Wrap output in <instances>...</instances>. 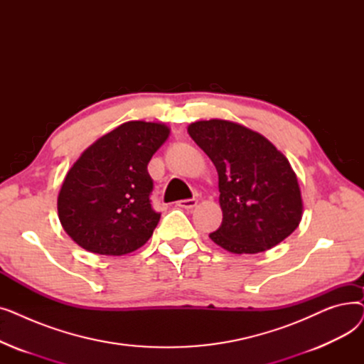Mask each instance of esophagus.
<instances>
[{
    "label": "esophagus",
    "mask_w": 364,
    "mask_h": 364,
    "mask_svg": "<svg viewBox=\"0 0 364 364\" xmlns=\"http://www.w3.org/2000/svg\"><path fill=\"white\" fill-rule=\"evenodd\" d=\"M198 205V200L196 199H183V200H178L177 202V206L180 208H184V209H192Z\"/></svg>",
    "instance_id": "1"
}]
</instances>
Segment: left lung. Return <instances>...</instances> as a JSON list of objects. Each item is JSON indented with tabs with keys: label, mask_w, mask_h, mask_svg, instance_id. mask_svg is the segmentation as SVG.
<instances>
[{
	"label": "left lung",
	"mask_w": 364,
	"mask_h": 364,
	"mask_svg": "<svg viewBox=\"0 0 364 364\" xmlns=\"http://www.w3.org/2000/svg\"><path fill=\"white\" fill-rule=\"evenodd\" d=\"M188 136L218 172L223 223L211 240L232 254H258L295 232L302 198L288 158L259 132L225 119L196 121Z\"/></svg>",
	"instance_id": "left-lung-1"
}]
</instances>
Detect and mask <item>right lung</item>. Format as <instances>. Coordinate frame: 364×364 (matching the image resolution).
I'll return each instance as SVG.
<instances>
[{
    "label": "right lung",
    "mask_w": 364,
    "mask_h": 364,
    "mask_svg": "<svg viewBox=\"0 0 364 364\" xmlns=\"http://www.w3.org/2000/svg\"><path fill=\"white\" fill-rule=\"evenodd\" d=\"M168 136L162 122L129 121L82 151L57 196L59 220L76 245L119 257L151 237L161 214L150 205L147 165Z\"/></svg>",
    "instance_id": "1"
}]
</instances>
